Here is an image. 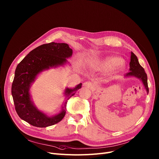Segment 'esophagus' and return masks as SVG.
<instances>
[{"label":"esophagus","instance_id":"esophagus-1","mask_svg":"<svg viewBox=\"0 0 159 159\" xmlns=\"http://www.w3.org/2000/svg\"><path fill=\"white\" fill-rule=\"evenodd\" d=\"M83 85L85 86V87H87L88 88L92 89V90H95L96 89V85L94 84H93L91 82H85L83 83Z\"/></svg>","mask_w":159,"mask_h":159}]
</instances>
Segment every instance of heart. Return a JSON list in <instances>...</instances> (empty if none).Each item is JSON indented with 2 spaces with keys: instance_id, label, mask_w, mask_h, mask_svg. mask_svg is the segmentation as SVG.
<instances>
[{
  "instance_id": "obj_1",
  "label": "heart",
  "mask_w": 159,
  "mask_h": 159,
  "mask_svg": "<svg viewBox=\"0 0 159 159\" xmlns=\"http://www.w3.org/2000/svg\"><path fill=\"white\" fill-rule=\"evenodd\" d=\"M123 63V60L119 57H109L101 61L98 65V68L105 71H110L116 68Z\"/></svg>"
}]
</instances>
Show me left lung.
<instances>
[{
  "instance_id": "left-lung-1",
  "label": "left lung",
  "mask_w": 159,
  "mask_h": 159,
  "mask_svg": "<svg viewBox=\"0 0 159 159\" xmlns=\"http://www.w3.org/2000/svg\"><path fill=\"white\" fill-rule=\"evenodd\" d=\"M131 61L129 63V72L125 74L124 77H135L140 80L144 87H145L147 93L148 94L149 89L148 87L147 82V75L145 71L144 68L140 65L139 63L137 56L133 52H131Z\"/></svg>"
}]
</instances>
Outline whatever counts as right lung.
Here are the masks:
<instances>
[{
	"label": "right lung",
	"mask_w": 159,
	"mask_h": 159,
	"mask_svg": "<svg viewBox=\"0 0 159 159\" xmlns=\"http://www.w3.org/2000/svg\"><path fill=\"white\" fill-rule=\"evenodd\" d=\"M73 51L65 43L51 42L42 44L28 53L17 65L12 84L11 93L18 116L37 127H46L60 122L66 113L67 101L81 88L82 83L74 88H66L65 96L59 113L52 116L40 111L34 105L30 93V88L42 72L69 64L67 59Z\"/></svg>",
	"instance_id": "right-lung-1"
}]
</instances>
